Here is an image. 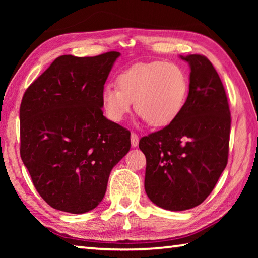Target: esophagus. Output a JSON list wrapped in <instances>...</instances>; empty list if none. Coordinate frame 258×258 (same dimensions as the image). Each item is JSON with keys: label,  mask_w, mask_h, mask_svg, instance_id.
Instances as JSON below:
<instances>
[{"label": "esophagus", "mask_w": 258, "mask_h": 258, "mask_svg": "<svg viewBox=\"0 0 258 258\" xmlns=\"http://www.w3.org/2000/svg\"><path fill=\"white\" fill-rule=\"evenodd\" d=\"M131 143H132L133 147H137L139 145V137L135 132L131 133Z\"/></svg>", "instance_id": "esophagus-1"}]
</instances>
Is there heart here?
I'll return each mask as SVG.
<instances>
[{
	"label": "heart",
	"mask_w": 258,
	"mask_h": 258,
	"mask_svg": "<svg viewBox=\"0 0 258 258\" xmlns=\"http://www.w3.org/2000/svg\"><path fill=\"white\" fill-rule=\"evenodd\" d=\"M107 84L102 104L109 119L123 120L132 109L151 126H166L180 115L189 93V80L176 63L151 61L133 64Z\"/></svg>",
	"instance_id": "b5f03b06"
}]
</instances>
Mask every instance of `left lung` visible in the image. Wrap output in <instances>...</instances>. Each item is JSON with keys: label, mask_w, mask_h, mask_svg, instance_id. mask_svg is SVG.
<instances>
[{"label": "left lung", "mask_w": 258, "mask_h": 258, "mask_svg": "<svg viewBox=\"0 0 258 258\" xmlns=\"http://www.w3.org/2000/svg\"><path fill=\"white\" fill-rule=\"evenodd\" d=\"M189 62V94L171 124L140 139L147 159L145 189L152 203L168 211L202 204L228 164L231 113L225 89L203 54Z\"/></svg>", "instance_id": "1"}]
</instances>
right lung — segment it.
<instances>
[{"label": "right lung", "mask_w": 258, "mask_h": 258, "mask_svg": "<svg viewBox=\"0 0 258 258\" xmlns=\"http://www.w3.org/2000/svg\"><path fill=\"white\" fill-rule=\"evenodd\" d=\"M119 52L58 56L20 104V156L35 189L58 211L83 214L104 197L131 132L103 116L102 91Z\"/></svg>", "instance_id": "add662e5"}]
</instances>
